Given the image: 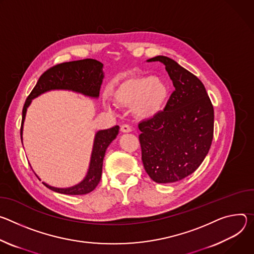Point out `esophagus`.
I'll return each mask as SVG.
<instances>
[{"mask_svg":"<svg viewBox=\"0 0 254 254\" xmlns=\"http://www.w3.org/2000/svg\"><path fill=\"white\" fill-rule=\"evenodd\" d=\"M131 130H132V128H131L129 125H127V124H123V125L121 126V131H122L123 133L131 132Z\"/></svg>","mask_w":254,"mask_h":254,"instance_id":"esophagus-1","label":"esophagus"}]
</instances>
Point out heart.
I'll return each mask as SVG.
<instances>
[{"label": "heart", "instance_id": "b5f03b06", "mask_svg": "<svg viewBox=\"0 0 254 254\" xmlns=\"http://www.w3.org/2000/svg\"><path fill=\"white\" fill-rule=\"evenodd\" d=\"M112 97L119 106L132 107L136 117L151 119L165 108L170 89L160 76L132 74L117 84L112 92Z\"/></svg>", "mask_w": 254, "mask_h": 254}]
</instances>
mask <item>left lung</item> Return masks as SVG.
<instances>
[{"label":"left lung","mask_w":254,"mask_h":254,"mask_svg":"<svg viewBox=\"0 0 254 254\" xmlns=\"http://www.w3.org/2000/svg\"><path fill=\"white\" fill-rule=\"evenodd\" d=\"M160 62L175 91L164 110L139 123V142L144 170L159 184L175 183L192 174L205 159L214 134V108L203 82L166 56Z\"/></svg>","instance_id":"1"}]
</instances>
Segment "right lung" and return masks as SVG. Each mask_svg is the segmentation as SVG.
Segmentation results:
<instances>
[{"label":"right lung","instance_id":"obj_1","mask_svg":"<svg viewBox=\"0 0 254 254\" xmlns=\"http://www.w3.org/2000/svg\"><path fill=\"white\" fill-rule=\"evenodd\" d=\"M103 64L96 60L86 59L80 61L63 63L44 71L39 77L36 86L27 97L23 111L21 124V139L23 122L26 115V110L30 105L31 100L50 90H71L93 98L99 97L101 84L103 81ZM119 132V126L101 130L96 134L92 158L88 175L80 184L67 188H53L43 183L45 187L53 191L64 194H86L96 189L102 177L103 159L109 144L114 140Z\"/></svg>","mask_w":254,"mask_h":254}]
</instances>
